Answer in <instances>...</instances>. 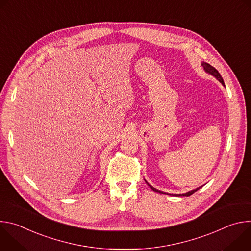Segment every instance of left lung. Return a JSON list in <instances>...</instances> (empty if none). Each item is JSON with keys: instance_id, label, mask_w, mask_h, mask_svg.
Segmentation results:
<instances>
[{"instance_id": "left-lung-1", "label": "left lung", "mask_w": 251, "mask_h": 251, "mask_svg": "<svg viewBox=\"0 0 251 251\" xmlns=\"http://www.w3.org/2000/svg\"><path fill=\"white\" fill-rule=\"evenodd\" d=\"M202 66H203V68H204V70L206 71V73H208L209 75H213L214 77H216L224 86H225V82H224V79H223V77H222V75H220V73L219 71L214 68L213 66H211L210 64H208V63H206V62H202ZM148 184V183H147ZM149 185V184H148ZM149 187L154 191V192H157V193H161V194H165V193H163V192H161V191H158L157 189H155V188H153L151 185H149ZM201 187H200V188H198V189H196V190H193V191H191V192H188V193H186V194H183V195H175V196H185V197H189V196H191V195H193L194 193H196L198 190H200Z\"/></svg>"}]
</instances>
